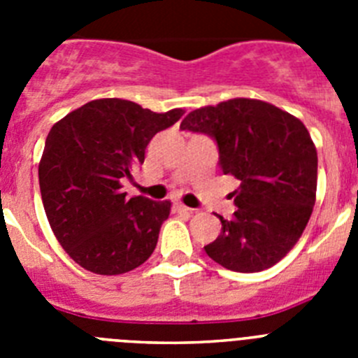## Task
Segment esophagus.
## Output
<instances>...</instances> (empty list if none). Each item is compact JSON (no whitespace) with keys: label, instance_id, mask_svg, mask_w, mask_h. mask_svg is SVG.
Here are the masks:
<instances>
[{"label":"esophagus","instance_id":"1","mask_svg":"<svg viewBox=\"0 0 358 358\" xmlns=\"http://www.w3.org/2000/svg\"><path fill=\"white\" fill-rule=\"evenodd\" d=\"M173 210L177 211V213H192V208H186L185 204H181V202H176V204H173Z\"/></svg>","mask_w":358,"mask_h":358}]
</instances>
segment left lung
<instances>
[{
    "label": "left lung",
    "mask_w": 358,
    "mask_h": 358,
    "mask_svg": "<svg viewBox=\"0 0 358 358\" xmlns=\"http://www.w3.org/2000/svg\"><path fill=\"white\" fill-rule=\"evenodd\" d=\"M182 131L213 138L218 164L240 181L238 210L217 215L222 231L204 245L211 260L236 273L273 267L296 245L315 204L317 152L292 115L252 98H233L192 110Z\"/></svg>",
    "instance_id": "1"
}]
</instances>
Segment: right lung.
Here are the masks:
<instances>
[{
  "label": "right lung",
  "mask_w": 358,
  "mask_h": 358,
  "mask_svg": "<svg viewBox=\"0 0 358 358\" xmlns=\"http://www.w3.org/2000/svg\"><path fill=\"white\" fill-rule=\"evenodd\" d=\"M182 115L100 98L52 127L39 163L43 206L62 249L85 271L129 273L154 252L170 201L129 199L122 179H131L152 138Z\"/></svg>",
  "instance_id": "right-lung-1"
}]
</instances>
